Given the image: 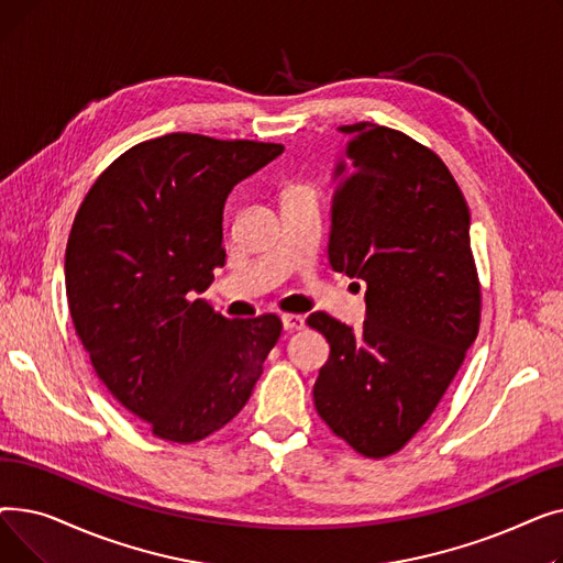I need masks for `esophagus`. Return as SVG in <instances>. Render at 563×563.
<instances>
[{
  "instance_id": "obj_1",
  "label": "esophagus",
  "mask_w": 563,
  "mask_h": 563,
  "mask_svg": "<svg viewBox=\"0 0 563 563\" xmlns=\"http://www.w3.org/2000/svg\"><path fill=\"white\" fill-rule=\"evenodd\" d=\"M283 329L285 331H301L306 327V317L301 314H283Z\"/></svg>"
}]
</instances>
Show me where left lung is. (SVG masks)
Segmentation results:
<instances>
[{"mask_svg":"<svg viewBox=\"0 0 563 563\" xmlns=\"http://www.w3.org/2000/svg\"><path fill=\"white\" fill-rule=\"evenodd\" d=\"M340 132L350 166L338 159L333 170L329 262L363 280L367 310L358 329L308 317L331 344L312 395L333 433L380 459L418 433L450 388L479 331L482 291L470 210L442 159L390 128Z\"/></svg>","mask_w":563,"mask_h":563,"instance_id":"left-lung-1","label":"left lung"}]
</instances>
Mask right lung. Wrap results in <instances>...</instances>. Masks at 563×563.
Listing matches in <instances>:
<instances>
[{"label":"right lung","mask_w":563,"mask_h":563,"mask_svg":"<svg viewBox=\"0 0 563 563\" xmlns=\"http://www.w3.org/2000/svg\"><path fill=\"white\" fill-rule=\"evenodd\" d=\"M278 143L175 132L118 157L86 194L66 249L75 331L109 393L155 435L196 442L249 401L276 314L228 319L194 294L223 266L228 194Z\"/></svg>","instance_id":"1"}]
</instances>
